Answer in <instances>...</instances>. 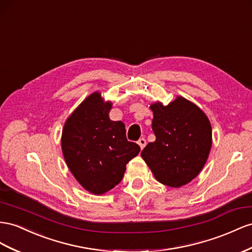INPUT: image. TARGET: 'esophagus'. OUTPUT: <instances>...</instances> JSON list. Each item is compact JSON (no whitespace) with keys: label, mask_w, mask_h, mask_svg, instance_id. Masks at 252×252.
<instances>
[{"label":"esophagus","mask_w":252,"mask_h":252,"mask_svg":"<svg viewBox=\"0 0 252 252\" xmlns=\"http://www.w3.org/2000/svg\"><path fill=\"white\" fill-rule=\"evenodd\" d=\"M138 144L140 145V147H141V149H143L145 147V145H146V140L144 139V138H142V139H140L139 141H138Z\"/></svg>","instance_id":"34e87169"}]
</instances>
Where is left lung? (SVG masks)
I'll return each instance as SVG.
<instances>
[{
  "instance_id": "left-lung-1",
  "label": "left lung",
  "mask_w": 252,
  "mask_h": 252,
  "mask_svg": "<svg viewBox=\"0 0 252 252\" xmlns=\"http://www.w3.org/2000/svg\"><path fill=\"white\" fill-rule=\"evenodd\" d=\"M156 141L141 156L155 178L171 188H180L196 178L205 166L212 146V127L198 106L177 96L164 106H151Z\"/></svg>"
}]
</instances>
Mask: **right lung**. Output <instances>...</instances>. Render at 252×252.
I'll use <instances>...</instances> for the list:
<instances>
[{
    "label": "right lung",
    "instance_id": "1",
    "mask_svg": "<svg viewBox=\"0 0 252 252\" xmlns=\"http://www.w3.org/2000/svg\"><path fill=\"white\" fill-rule=\"evenodd\" d=\"M110 100L93 92L66 119L61 149L67 167L79 185L94 195L118 186L126 164L140 153V146L126 138L125 125L111 121Z\"/></svg>",
    "mask_w": 252,
    "mask_h": 252
}]
</instances>
